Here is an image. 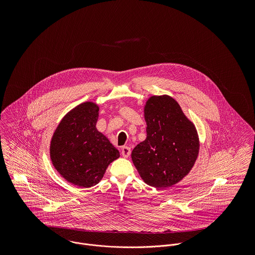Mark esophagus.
<instances>
[{"instance_id": "obj_1", "label": "esophagus", "mask_w": 255, "mask_h": 255, "mask_svg": "<svg viewBox=\"0 0 255 255\" xmlns=\"http://www.w3.org/2000/svg\"><path fill=\"white\" fill-rule=\"evenodd\" d=\"M122 155H123V157H125V158L129 157V155H130V148L128 147V146H124V147L122 148Z\"/></svg>"}]
</instances>
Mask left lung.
<instances>
[{
  "label": "left lung",
  "mask_w": 255,
  "mask_h": 255,
  "mask_svg": "<svg viewBox=\"0 0 255 255\" xmlns=\"http://www.w3.org/2000/svg\"><path fill=\"white\" fill-rule=\"evenodd\" d=\"M145 140L135 146L131 160L148 185L166 188L190 172L200 141L194 124L169 95H153L144 105Z\"/></svg>",
  "instance_id": "left-lung-1"
}]
</instances>
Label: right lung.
<instances>
[{"instance_id":"obj_1","label":"right lung","mask_w":255,"mask_h":255,"mask_svg":"<svg viewBox=\"0 0 255 255\" xmlns=\"http://www.w3.org/2000/svg\"><path fill=\"white\" fill-rule=\"evenodd\" d=\"M99 106L81 103L65 115L50 142V158L57 172L70 183L87 188L104 177L110 164L120 157L96 124Z\"/></svg>"}]
</instances>
